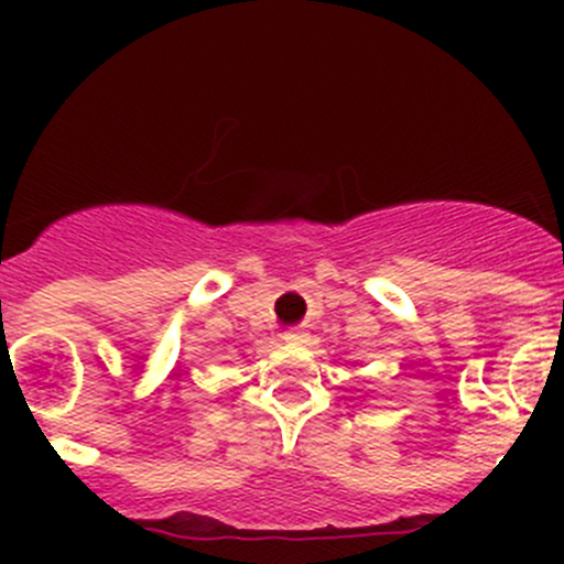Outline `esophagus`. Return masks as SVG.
Returning a JSON list of instances; mask_svg holds the SVG:
<instances>
[{
    "mask_svg": "<svg viewBox=\"0 0 564 564\" xmlns=\"http://www.w3.org/2000/svg\"><path fill=\"white\" fill-rule=\"evenodd\" d=\"M305 338H308V335H305L303 329H297V327H292V329H286V333H283V340H289V344H305Z\"/></svg>",
    "mask_w": 564,
    "mask_h": 564,
    "instance_id": "obj_1",
    "label": "esophagus"
}]
</instances>
